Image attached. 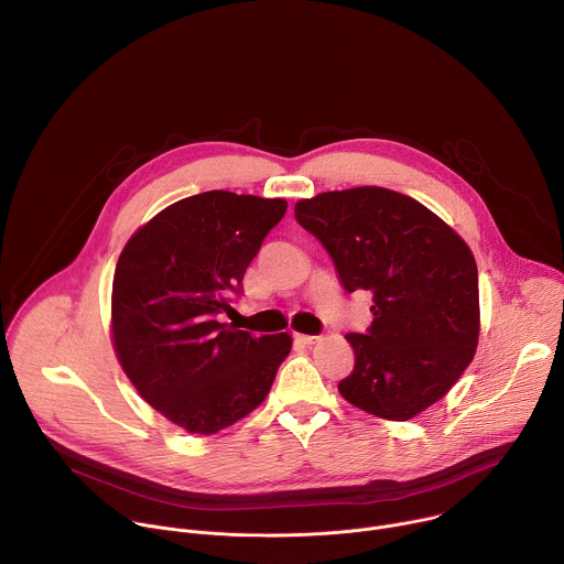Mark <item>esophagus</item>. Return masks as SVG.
Returning <instances> with one entry per match:
<instances>
[{"label": "esophagus", "mask_w": 564, "mask_h": 564, "mask_svg": "<svg viewBox=\"0 0 564 564\" xmlns=\"http://www.w3.org/2000/svg\"><path fill=\"white\" fill-rule=\"evenodd\" d=\"M294 339H296L299 344H303V346H312V344L318 341V337H312V335H294Z\"/></svg>", "instance_id": "1"}]
</instances>
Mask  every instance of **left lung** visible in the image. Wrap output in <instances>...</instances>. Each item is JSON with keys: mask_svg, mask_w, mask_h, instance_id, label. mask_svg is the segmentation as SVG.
I'll return each instance as SVG.
<instances>
[{"mask_svg": "<svg viewBox=\"0 0 564 564\" xmlns=\"http://www.w3.org/2000/svg\"><path fill=\"white\" fill-rule=\"evenodd\" d=\"M294 216L335 261L346 292L372 294V324L346 339L352 372L339 392L404 422L442 399L479 337L477 265L464 240L422 203L383 187L299 200Z\"/></svg>", "mask_w": 564, "mask_h": 564, "instance_id": "1", "label": "left lung"}]
</instances>
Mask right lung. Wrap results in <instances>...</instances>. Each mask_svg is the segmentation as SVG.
Masks as SVG:
<instances>
[{
	"mask_svg": "<svg viewBox=\"0 0 564 564\" xmlns=\"http://www.w3.org/2000/svg\"><path fill=\"white\" fill-rule=\"evenodd\" d=\"M285 209L283 198L203 192L153 216L118 259L116 355L147 404L189 433L250 415L290 355L288 333L254 337L218 321Z\"/></svg>",
	"mask_w": 564,
	"mask_h": 564,
	"instance_id": "obj_1",
	"label": "right lung"
}]
</instances>
